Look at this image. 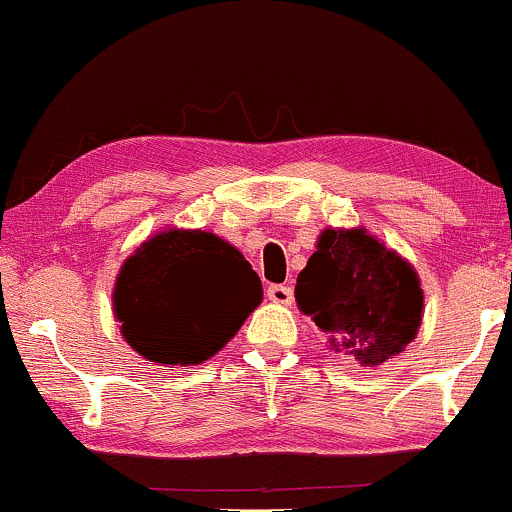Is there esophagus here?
Here are the masks:
<instances>
[{"label": "esophagus", "instance_id": "34e87169", "mask_svg": "<svg viewBox=\"0 0 512 512\" xmlns=\"http://www.w3.org/2000/svg\"><path fill=\"white\" fill-rule=\"evenodd\" d=\"M267 297L274 304H282V306H289L292 304L294 294H292V287H287V284H272L270 289H267Z\"/></svg>", "mask_w": 512, "mask_h": 512}]
</instances>
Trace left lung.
Masks as SVG:
<instances>
[{
    "instance_id": "obj_1",
    "label": "left lung",
    "mask_w": 512,
    "mask_h": 512,
    "mask_svg": "<svg viewBox=\"0 0 512 512\" xmlns=\"http://www.w3.org/2000/svg\"><path fill=\"white\" fill-rule=\"evenodd\" d=\"M294 297L328 346L365 368L405 351L424 316L417 270L365 228H326Z\"/></svg>"
}]
</instances>
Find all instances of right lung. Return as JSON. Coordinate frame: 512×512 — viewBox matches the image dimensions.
Wrapping results in <instances>:
<instances>
[{"instance_id":"1","label":"right lung","mask_w":512,"mask_h":512,"mask_svg":"<svg viewBox=\"0 0 512 512\" xmlns=\"http://www.w3.org/2000/svg\"><path fill=\"white\" fill-rule=\"evenodd\" d=\"M262 282L238 247L206 230L166 228L122 262L112 311L122 338L159 365H198L260 306Z\"/></svg>"}]
</instances>
